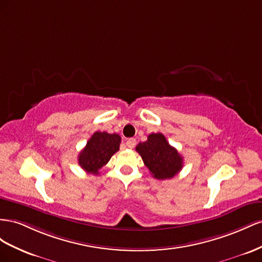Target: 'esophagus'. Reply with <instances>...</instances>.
I'll list each match as a JSON object with an SVG mask.
<instances>
[{"label":"esophagus","instance_id":"esophagus-1","mask_svg":"<svg viewBox=\"0 0 262 262\" xmlns=\"http://www.w3.org/2000/svg\"><path fill=\"white\" fill-rule=\"evenodd\" d=\"M126 146L128 147L129 149H133L134 147L136 146V139H134V138H129L128 140L126 141Z\"/></svg>","mask_w":262,"mask_h":262}]
</instances>
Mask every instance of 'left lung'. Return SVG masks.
<instances>
[{
    "label": "left lung",
    "mask_w": 262,
    "mask_h": 262,
    "mask_svg": "<svg viewBox=\"0 0 262 262\" xmlns=\"http://www.w3.org/2000/svg\"><path fill=\"white\" fill-rule=\"evenodd\" d=\"M136 151L157 180L173 178L183 167L182 156L161 133L150 134L146 141L136 146Z\"/></svg>",
    "instance_id": "obj_1"
}]
</instances>
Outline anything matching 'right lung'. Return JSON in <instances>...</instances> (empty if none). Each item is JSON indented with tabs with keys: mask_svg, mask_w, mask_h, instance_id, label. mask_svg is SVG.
<instances>
[{
	"mask_svg": "<svg viewBox=\"0 0 262 262\" xmlns=\"http://www.w3.org/2000/svg\"><path fill=\"white\" fill-rule=\"evenodd\" d=\"M119 144L121 136L118 134L95 132L79 154V166L88 173L99 174V170L118 151Z\"/></svg>",
	"mask_w": 262,
	"mask_h": 262,
	"instance_id": "add662e5",
	"label": "right lung"
}]
</instances>
